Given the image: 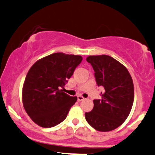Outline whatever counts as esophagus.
Listing matches in <instances>:
<instances>
[{
	"label": "esophagus",
	"mask_w": 155,
	"mask_h": 155,
	"mask_svg": "<svg viewBox=\"0 0 155 155\" xmlns=\"http://www.w3.org/2000/svg\"><path fill=\"white\" fill-rule=\"evenodd\" d=\"M77 99H78V101H79V102H81V101L84 100V98L83 97H82V96H78Z\"/></svg>",
	"instance_id": "34e87169"
}]
</instances>
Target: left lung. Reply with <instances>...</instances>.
<instances>
[{"label": "left lung", "mask_w": 155, "mask_h": 155, "mask_svg": "<svg viewBox=\"0 0 155 155\" xmlns=\"http://www.w3.org/2000/svg\"><path fill=\"white\" fill-rule=\"evenodd\" d=\"M98 86L104 87L102 99H94V106L85 119L94 129L110 131L125 121L134 102V84L129 72L120 61L106 55L89 56Z\"/></svg>", "instance_id": "8db88e82"}]
</instances>
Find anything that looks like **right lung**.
Returning <instances> with one entry per match:
<instances>
[{
  "mask_svg": "<svg viewBox=\"0 0 155 155\" xmlns=\"http://www.w3.org/2000/svg\"><path fill=\"white\" fill-rule=\"evenodd\" d=\"M82 61L79 55L56 53L31 67L23 85L22 102L35 124L51 128L65 120L77 97L65 94L62 88Z\"/></svg>",
  "mask_w": 155,
  "mask_h": 155,
  "instance_id": "right-lung-1",
  "label": "right lung"
}]
</instances>
